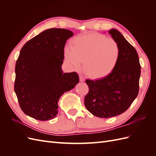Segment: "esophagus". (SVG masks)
Here are the masks:
<instances>
[{"instance_id":"34e87169","label":"esophagus","mask_w":156,"mask_h":156,"mask_svg":"<svg viewBox=\"0 0 156 156\" xmlns=\"http://www.w3.org/2000/svg\"><path fill=\"white\" fill-rule=\"evenodd\" d=\"M79 80H80V81H81V82L84 81V79L83 78L82 75H80V76H79Z\"/></svg>"}]
</instances>
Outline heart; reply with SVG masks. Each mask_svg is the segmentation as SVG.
Here are the masks:
<instances>
[{
  "instance_id": "b5f03b06",
  "label": "heart",
  "mask_w": 156,
  "mask_h": 156,
  "mask_svg": "<svg viewBox=\"0 0 156 156\" xmlns=\"http://www.w3.org/2000/svg\"><path fill=\"white\" fill-rule=\"evenodd\" d=\"M64 56L75 69L81 67L83 61V68L90 77L102 79L116 67L120 49L114 39L99 33H91L75 37L72 49H66Z\"/></svg>"
}]
</instances>
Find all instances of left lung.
Returning <instances> with one entry per match:
<instances>
[{
    "label": "left lung",
    "instance_id": "8db88e82",
    "mask_svg": "<svg viewBox=\"0 0 156 156\" xmlns=\"http://www.w3.org/2000/svg\"><path fill=\"white\" fill-rule=\"evenodd\" d=\"M108 32L120 47L119 63L108 76L94 81L87 79L89 90L84 97L87 109L105 119L120 115L130 107L139 94L141 69L133 47L119 31L112 29Z\"/></svg>",
    "mask_w": 156,
    "mask_h": 156
}]
</instances>
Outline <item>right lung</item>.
Segmentation results:
<instances>
[{
	"instance_id": "obj_1",
	"label": "right lung",
	"mask_w": 156,
	"mask_h": 156,
	"mask_svg": "<svg viewBox=\"0 0 156 156\" xmlns=\"http://www.w3.org/2000/svg\"><path fill=\"white\" fill-rule=\"evenodd\" d=\"M73 33L64 29L45 30L23 45L16 64L14 90L25 115L45 121L56 116L60 96L79 83L76 72L64 73L66 40Z\"/></svg>"
}]
</instances>
